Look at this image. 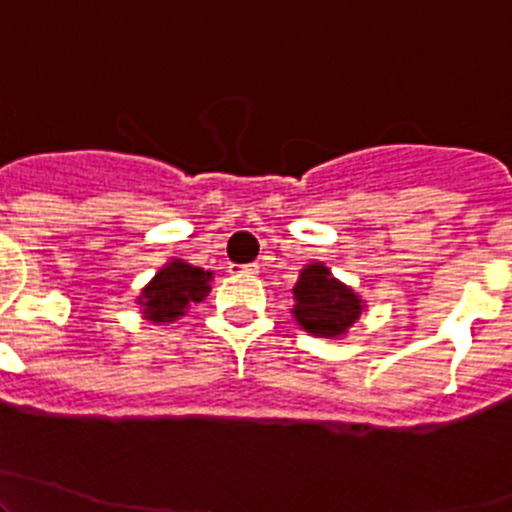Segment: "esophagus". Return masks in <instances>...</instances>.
Here are the masks:
<instances>
[{"instance_id": "34e87169", "label": "esophagus", "mask_w": 512, "mask_h": 512, "mask_svg": "<svg viewBox=\"0 0 512 512\" xmlns=\"http://www.w3.org/2000/svg\"><path fill=\"white\" fill-rule=\"evenodd\" d=\"M230 272H247V275H257V272H260V265H257V262H250V265H230Z\"/></svg>"}]
</instances>
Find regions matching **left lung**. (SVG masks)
Returning a JSON list of instances; mask_svg holds the SVG:
<instances>
[{
    "mask_svg": "<svg viewBox=\"0 0 512 512\" xmlns=\"http://www.w3.org/2000/svg\"><path fill=\"white\" fill-rule=\"evenodd\" d=\"M294 319L317 337H339L359 319L361 299L324 265H307L294 285Z\"/></svg>",
    "mask_w": 512,
    "mask_h": 512,
    "instance_id": "8db88e82",
    "label": "left lung"
}]
</instances>
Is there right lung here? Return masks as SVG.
<instances>
[{
  "label": "right lung",
  "mask_w": 512,
  "mask_h": 512,
  "mask_svg": "<svg viewBox=\"0 0 512 512\" xmlns=\"http://www.w3.org/2000/svg\"><path fill=\"white\" fill-rule=\"evenodd\" d=\"M208 282L210 272L175 260L153 277L138 302L151 322H173L185 312V307H190V302H203L208 297Z\"/></svg>",
  "instance_id": "1"
}]
</instances>
